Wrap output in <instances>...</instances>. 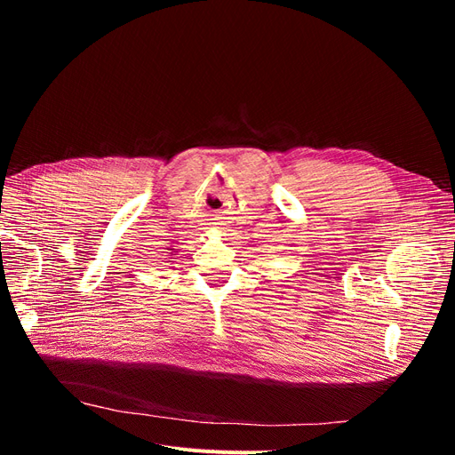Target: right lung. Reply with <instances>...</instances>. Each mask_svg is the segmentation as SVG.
Masks as SVG:
<instances>
[{"instance_id":"add662e5","label":"right lung","mask_w":455,"mask_h":455,"mask_svg":"<svg viewBox=\"0 0 455 455\" xmlns=\"http://www.w3.org/2000/svg\"><path fill=\"white\" fill-rule=\"evenodd\" d=\"M169 251H174V249H169Z\"/></svg>"}]
</instances>
